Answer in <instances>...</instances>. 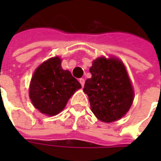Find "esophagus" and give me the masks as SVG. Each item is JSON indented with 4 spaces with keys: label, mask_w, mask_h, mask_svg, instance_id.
<instances>
[{
    "label": "esophagus",
    "mask_w": 161,
    "mask_h": 161,
    "mask_svg": "<svg viewBox=\"0 0 161 161\" xmlns=\"http://www.w3.org/2000/svg\"><path fill=\"white\" fill-rule=\"evenodd\" d=\"M84 82H85V80H84V78H80V79H79V83H80L81 85H82V87L84 85Z\"/></svg>",
    "instance_id": "34e87169"
}]
</instances>
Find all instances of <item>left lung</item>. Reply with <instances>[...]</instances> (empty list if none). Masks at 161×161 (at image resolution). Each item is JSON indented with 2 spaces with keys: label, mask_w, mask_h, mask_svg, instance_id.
Instances as JSON below:
<instances>
[{
  "label": "left lung",
  "mask_w": 161,
  "mask_h": 161,
  "mask_svg": "<svg viewBox=\"0 0 161 161\" xmlns=\"http://www.w3.org/2000/svg\"><path fill=\"white\" fill-rule=\"evenodd\" d=\"M91 78L84 84L91 111L104 122L121 119L129 110L134 100V90L127 70L115 58H98L90 68Z\"/></svg>",
  "instance_id": "left-lung-1"
}]
</instances>
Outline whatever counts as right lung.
<instances>
[{
	"mask_svg": "<svg viewBox=\"0 0 161 161\" xmlns=\"http://www.w3.org/2000/svg\"><path fill=\"white\" fill-rule=\"evenodd\" d=\"M59 57L51 58L37 68L30 83L29 97L42 114L55 115L63 110L70 97L81 88L69 70L61 67Z\"/></svg>",
	"mask_w": 161,
	"mask_h": 161,
	"instance_id": "obj_1",
	"label": "right lung"
}]
</instances>
